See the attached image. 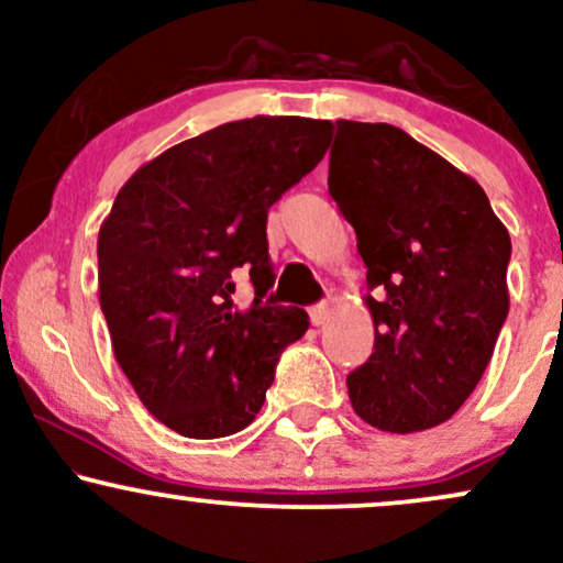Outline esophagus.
I'll return each mask as SVG.
<instances>
[{
    "label": "esophagus",
    "mask_w": 563,
    "mask_h": 563,
    "mask_svg": "<svg viewBox=\"0 0 563 563\" xmlns=\"http://www.w3.org/2000/svg\"><path fill=\"white\" fill-rule=\"evenodd\" d=\"M328 312H331V307H328V301L314 303V307L309 309V320H312V325H322V322L328 320Z\"/></svg>",
    "instance_id": "obj_1"
}]
</instances>
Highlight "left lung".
Masks as SVG:
<instances>
[{
	"instance_id": "1",
	"label": "left lung",
	"mask_w": 563,
	"mask_h": 563,
	"mask_svg": "<svg viewBox=\"0 0 563 563\" xmlns=\"http://www.w3.org/2000/svg\"><path fill=\"white\" fill-rule=\"evenodd\" d=\"M328 192L357 232L376 344L346 376L365 423L450 421L508 318L510 238L476 179L391 124L335 121Z\"/></svg>"
}]
</instances>
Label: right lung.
<instances>
[{
    "mask_svg": "<svg viewBox=\"0 0 563 563\" xmlns=\"http://www.w3.org/2000/svg\"><path fill=\"white\" fill-rule=\"evenodd\" d=\"M331 121L254 115L179 142L129 177L97 235L100 307L115 363L147 412L190 439L241 431L280 352L307 333L273 286L267 211L325 156ZM243 268L257 299L231 301Z\"/></svg>",
    "mask_w": 563,
    "mask_h": 563,
    "instance_id": "add662e5",
    "label": "right lung"
}]
</instances>
